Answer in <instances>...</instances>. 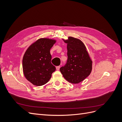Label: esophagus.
Wrapping results in <instances>:
<instances>
[{
    "mask_svg": "<svg viewBox=\"0 0 122 122\" xmlns=\"http://www.w3.org/2000/svg\"><path fill=\"white\" fill-rule=\"evenodd\" d=\"M60 66H57V67H56V70H60Z\"/></svg>",
    "mask_w": 122,
    "mask_h": 122,
    "instance_id": "34e87169",
    "label": "esophagus"
}]
</instances>
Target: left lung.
Here are the masks:
<instances>
[{
  "mask_svg": "<svg viewBox=\"0 0 122 122\" xmlns=\"http://www.w3.org/2000/svg\"><path fill=\"white\" fill-rule=\"evenodd\" d=\"M67 44L68 60L60 71L68 82L77 84L90 75L92 70V61L86 48L80 40L69 36L62 39Z\"/></svg>",
  "mask_w": 122,
  "mask_h": 122,
  "instance_id": "obj_1",
  "label": "left lung"
}]
</instances>
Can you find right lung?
Instances as JSON below:
<instances>
[{
    "instance_id": "right-lung-1",
    "label": "right lung",
    "mask_w": 122,
    "mask_h": 122,
    "mask_svg": "<svg viewBox=\"0 0 122 122\" xmlns=\"http://www.w3.org/2000/svg\"><path fill=\"white\" fill-rule=\"evenodd\" d=\"M56 41L41 38L29 46L22 60L23 74L28 81L36 86H41L49 81L55 66L51 63L50 49Z\"/></svg>"
}]
</instances>
